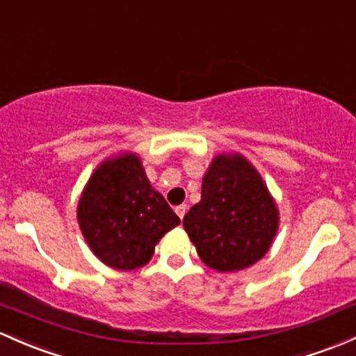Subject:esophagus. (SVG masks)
<instances>
[{
    "label": "esophagus",
    "mask_w": 356,
    "mask_h": 356,
    "mask_svg": "<svg viewBox=\"0 0 356 356\" xmlns=\"http://www.w3.org/2000/svg\"><path fill=\"white\" fill-rule=\"evenodd\" d=\"M186 211H188V207H186V204H179V207H175V213H177V216L181 220L184 218Z\"/></svg>",
    "instance_id": "1"
}]
</instances>
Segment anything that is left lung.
<instances>
[{
	"mask_svg": "<svg viewBox=\"0 0 356 356\" xmlns=\"http://www.w3.org/2000/svg\"><path fill=\"white\" fill-rule=\"evenodd\" d=\"M182 223L208 268L234 273L266 256L278 234L280 211L266 182L244 155L218 153L203 177L201 201Z\"/></svg>",
	"mask_w": 356,
	"mask_h": 356,
	"instance_id": "obj_1",
	"label": "left lung"
}]
</instances>
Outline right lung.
Listing matches in <instances>:
<instances>
[{"instance_id": "right-lung-1", "label": "right lung", "mask_w": 356, "mask_h": 356, "mask_svg": "<svg viewBox=\"0 0 356 356\" xmlns=\"http://www.w3.org/2000/svg\"><path fill=\"white\" fill-rule=\"evenodd\" d=\"M76 218L97 259L119 271L148 264L160 238L181 223L131 152L109 156L93 170L78 200Z\"/></svg>"}]
</instances>
